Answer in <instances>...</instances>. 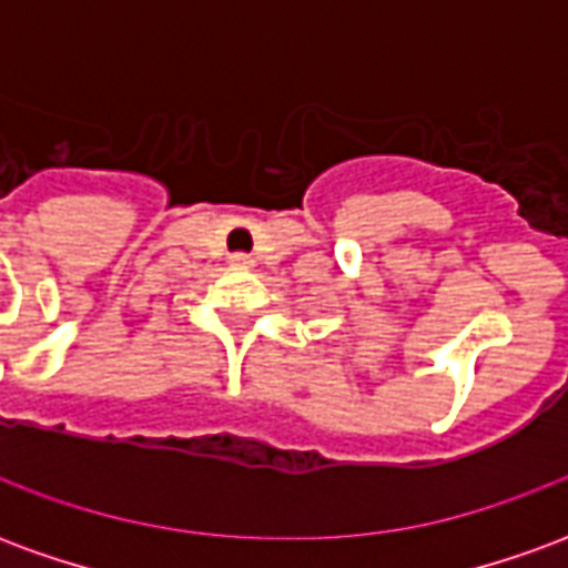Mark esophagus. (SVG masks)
Wrapping results in <instances>:
<instances>
[{
    "label": "esophagus",
    "mask_w": 568,
    "mask_h": 568,
    "mask_svg": "<svg viewBox=\"0 0 568 568\" xmlns=\"http://www.w3.org/2000/svg\"><path fill=\"white\" fill-rule=\"evenodd\" d=\"M231 264H234V267H252V258L243 255V252H236V255H231Z\"/></svg>",
    "instance_id": "1"
}]
</instances>
